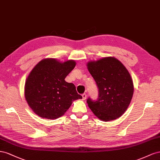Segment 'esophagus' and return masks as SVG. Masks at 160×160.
<instances>
[{
  "mask_svg": "<svg viewBox=\"0 0 160 160\" xmlns=\"http://www.w3.org/2000/svg\"><path fill=\"white\" fill-rule=\"evenodd\" d=\"M82 97L83 100H86V97H87V95H86V94L84 93V94H82Z\"/></svg>",
  "mask_w": 160,
  "mask_h": 160,
  "instance_id": "obj_1",
  "label": "esophagus"
}]
</instances>
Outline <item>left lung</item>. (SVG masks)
<instances>
[{"mask_svg":"<svg viewBox=\"0 0 160 160\" xmlns=\"http://www.w3.org/2000/svg\"><path fill=\"white\" fill-rule=\"evenodd\" d=\"M87 68L98 88V98L86 100L91 111L103 121L120 117L128 108L134 87L131 75L117 58L106 57L88 62Z\"/></svg>","mask_w":160,"mask_h":160,"instance_id":"1","label":"left lung"}]
</instances>
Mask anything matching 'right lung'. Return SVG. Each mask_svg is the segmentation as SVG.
<instances>
[{"label": "right lung", "mask_w": 160, "mask_h": 160, "mask_svg": "<svg viewBox=\"0 0 160 160\" xmlns=\"http://www.w3.org/2000/svg\"><path fill=\"white\" fill-rule=\"evenodd\" d=\"M75 66L74 60L60 62L47 58L33 68L25 82V97L36 115L56 119L64 115L74 100L82 98L74 84L65 81Z\"/></svg>", "instance_id": "1"}]
</instances>
